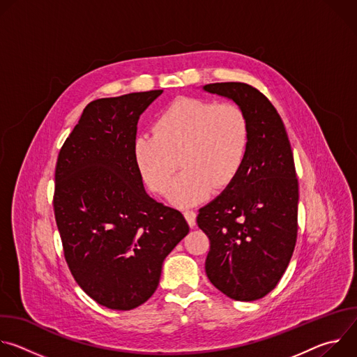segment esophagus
Segmentation results:
<instances>
[{"label": "esophagus", "mask_w": 357, "mask_h": 357, "mask_svg": "<svg viewBox=\"0 0 357 357\" xmlns=\"http://www.w3.org/2000/svg\"><path fill=\"white\" fill-rule=\"evenodd\" d=\"M183 216H185V219H186V222L190 227H193L196 225V213L193 211H189V209L183 211Z\"/></svg>", "instance_id": "esophagus-1"}]
</instances>
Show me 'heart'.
Masks as SVG:
<instances>
[{
  "instance_id": "obj_1",
  "label": "heart",
  "mask_w": 357,
  "mask_h": 357,
  "mask_svg": "<svg viewBox=\"0 0 357 357\" xmlns=\"http://www.w3.org/2000/svg\"><path fill=\"white\" fill-rule=\"evenodd\" d=\"M250 123L236 103L179 97L164 107L134 144L138 169L157 193H167L179 168L171 199L182 206L227 188L240 174L250 148ZM180 160H178L177 158Z\"/></svg>"
}]
</instances>
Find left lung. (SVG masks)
I'll list each match as a JSON object with an SVG mask.
<instances>
[{
    "mask_svg": "<svg viewBox=\"0 0 357 357\" xmlns=\"http://www.w3.org/2000/svg\"><path fill=\"white\" fill-rule=\"evenodd\" d=\"M206 91L231 98L248 117L250 148L236 179L199 209V229L211 241V282L236 301L274 289L296 243L298 178L284 123L271 101L240 82L211 83Z\"/></svg>",
    "mask_w": 357,
    "mask_h": 357,
    "instance_id": "1",
    "label": "left lung"
}]
</instances>
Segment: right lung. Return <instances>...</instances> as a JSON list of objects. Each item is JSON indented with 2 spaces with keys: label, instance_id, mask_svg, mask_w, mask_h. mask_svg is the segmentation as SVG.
Here are the masks:
<instances>
[{
  "label": "right lung",
  "instance_id": "add662e5",
  "mask_svg": "<svg viewBox=\"0 0 357 357\" xmlns=\"http://www.w3.org/2000/svg\"><path fill=\"white\" fill-rule=\"evenodd\" d=\"M162 90L90 101L62 145L54 212L65 260L97 303L130 311L155 292L188 234L183 215L149 197L134 157L137 123Z\"/></svg>",
  "mask_w": 357,
  "mask_h": 357
}]
</instances>
